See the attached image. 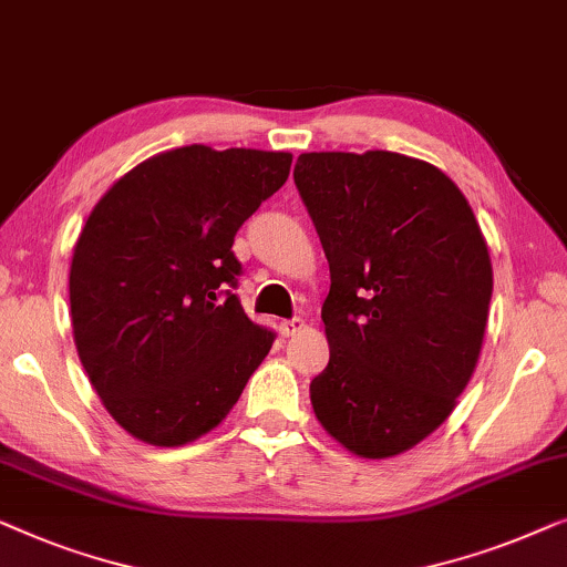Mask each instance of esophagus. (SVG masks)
<instances>
[{"label": "esophagus", "instance_id": "34e87169", "mask_svg": "<svg viewBox=\"0 0 567 567\" xmlns=\"http://www.w3.org/2000/svg\"><path fill=\"white\" fill-rule=\"evenodd\" d=\"M302 329H306V321H302V318H290V321L280 323L282 337H295V333L302 331Z\"/></svg>", "mask_w": 567, "mask_h": 567}]
</instances>
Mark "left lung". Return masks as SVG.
Masks as SVG:
<instances>
[{"mask_svg": "<svg viewBox=\"0 0 567 567\" xmlns=\"http://www.w3.org/2000/svg\"><path fill=\"white\" fill-rule=\"evenodd\" d=\"M295 185L331 269V357L310 382L316 419L364 460L436 432L481 357L493 267L460 187L393 151H313Z\"/></svg>", "mask_w": 567, "mask_h": 567, "instance_id": "8db88e82", "label": "left lung"}]
</instances>
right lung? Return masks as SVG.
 <instances>
[{
  "mask_svg": "<svg viewBox=\"0 0 567 567\" xmlns=\"http://www.w3.org/2000/svg\"><path fill=\"white\" fill-rule=\"evenodd\" d=\"M290 164L287 151L193 143L133 166L92 207L71 257V329L94 393L138 442L213 432L272 349L277 333L226 287L241 272L236 230Z\"/></svg>",
  "mask_w": 567,
  "mask_h": 567,
  "instance_id": "1",
  "label": "right lung"
}]
</instances>
